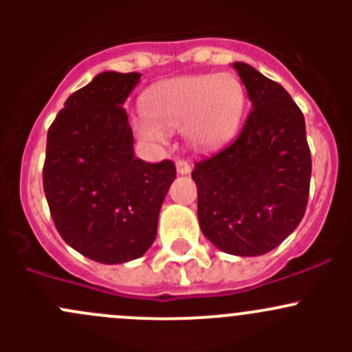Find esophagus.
<instances>
[{
  "label": "esophagus",
  "instance_id": "esophagus-1",
  "mask_svg": "<svg viewBox=\"0 0 352 352\" xmlns=\"http://www.w3.org/2000/svg\"><path fill=\"white\" fill-rule=\"evenodd\" d=\"M177 172L180 173V175H187V173L192 172V166H190V163L187 162V160H177Z\"/></svg>",
  "mask_w": 352,
  "mask_h": 352
}]
</instances>
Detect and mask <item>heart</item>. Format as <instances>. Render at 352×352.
<instances>
[{
	"label": "heart",
	"mask_w": 352,
	"mask_h": 352,
	"mask_svg": "<svg viewBox=\"0 0 352 352\" xmlns=\"http://www.w3.org/2000/svg\"><path fill=\"white\" fill-rule=\"evenodd\" d=\"M245 107L242 83L233 74H194L155 85L144 97V113L134 120L136 133L163 143L165 131L184 126L187 141L209 148L225 141L239 126Z\"/></svg>",
	"instance_id": "1"
}]
</instances>
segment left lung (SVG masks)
I'll return each instance as SVG.
<instances>
[{
    "label": "left lung",
    "instance_id": "obj_1",
    "mask_svg": "<svg viewBox=\"0 0 352 352\" xmlns=\"http://www.w3.org/2000/svg\"><path fill=\"white\" fill-rule=\"evenodd\" d=\"M233 67L252 110L232 143L196 163L192 179L206 239L226 254L255 257L278 247L303 219L311 155L291 95L250 65Z\"/></svg>",
    "mask_w": 352,
    "mask_h": 352
}]
</instances>
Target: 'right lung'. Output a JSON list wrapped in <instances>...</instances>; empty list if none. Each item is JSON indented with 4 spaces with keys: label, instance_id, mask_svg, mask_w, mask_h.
Returning <instances> with one entry per match:
<instances>
[{
    "label": "right lung",
    "instance_id": "add662e5",
    "mask_svg": "<svg viewBox=\"0 0 352 352\" xmlns=\"http://www.w3.org/2000/svg\"><path fill=\"white\" fill-rule=\"evenodd\" d=\"M140 73L104 71L69 95L47 131L45 199L63 240L102 264L140 258L155 242L175 179L170 160L134 158L124 102Z\"/></svg>",
    "mask_w": 352,
    "mask_h": 352
}]
</instances>
